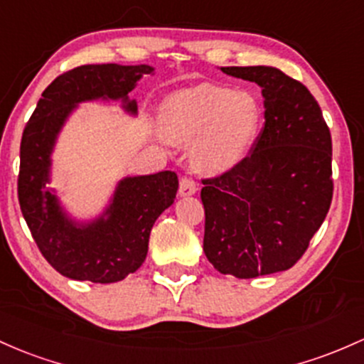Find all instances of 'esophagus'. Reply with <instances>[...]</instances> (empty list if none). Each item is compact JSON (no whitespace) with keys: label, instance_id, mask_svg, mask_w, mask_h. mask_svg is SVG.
<instances>
[{"label":"esophagus","instance_id":"obj_1","mask_svg":"<svg viewBox=\"0 0 364 364\" xmlns=\"http://www.w3.org/2000/svg\"><path fill=\"white\" fill-rule=\"evenodd\" d=\"M196 182L191 177H182L181 182H178V194L181 196H193L196 193Z\"/></svg>","mask_w":364,"mask_h":364}]
</instances>
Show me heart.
Masks as SVG:
<instances>
[{"instance_id": "b5f03b06", "label": "heart", "mask_w": 364, "mask_h": 364, "mask_svg": "<svg viewBox=\"0 0 364 364\" xmlns=\"http://www.w3.org/2000/svg\"><path fill=\"white\" fill-rule=\"evenodd\" d=\"M262 127V105L248 90L199 85L163 105V132L173 142L191 144L193 165L224 171L243 161Z\"/></svg>"}]
</instances>
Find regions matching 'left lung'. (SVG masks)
<instances>
[{
  "mask_svg": "<svg viewBox=\"0 0 364 364\" xmlns=\"http://www.w3.org/2000/svg\"><path fill=\"white\" fill-rule=\"evenodd\" d=\"M264 95V128L252 152L203 178L206 259L241 279L293 267L321 228L333 198L331 135L300 81L269 65L222 68Z\"/></svg>",
  "mask_w": 364,
  "mask_h": 364,
  "instance_id": "1",
  "label": "left lung"
}]
</instances>
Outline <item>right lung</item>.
I'll return each instance as SVG.
<instances>
[{"mask_svg": "<svg viewBox=\"0 0 364 364\" xmlns=\"http://www.w3.org/2000/svg\"><path fill=\"white\" fill-rule=\"evenodd\" d=\"M151 65L92 64L60 74L41 93L21 142L18 203L41 255L62 276L92 283H116L142 265L156 218L173 203L178 189L175 171L127 177L119 181L111 205L97 220L77 224L62 210L50 182L52 151L58 132L80 102L128 99Z\"/></svg>", "mask_w": 364, "mask_h": 364, "instance_id": "add662e5", "label": "right lung"}]
</instances>
